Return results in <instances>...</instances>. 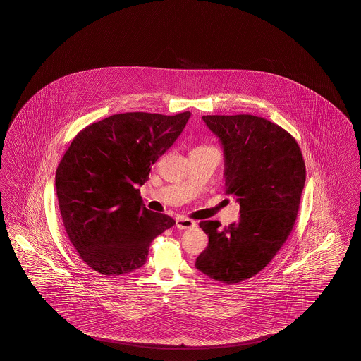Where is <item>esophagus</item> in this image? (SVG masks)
I'll return each mask as SVG.
<instances>
[{
  "mask_svg": "<svg viewBox=\"0 0 361 361\" xmlns=\"http://www.w3.org/2000/svg\"><path fill=\"white\" fill-rule=\"evenodd\" d=\"M176 226L180 230L192 229L196 226V222L192 219H185L183 216H178L176 219Z\"/></svg>",
  "mask_w": 361,
  "mask_h": 361,
  "instance_id": "1",
  "label": "esophagus"
}]
</instances>
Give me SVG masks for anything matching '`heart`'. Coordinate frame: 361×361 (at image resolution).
Wrapping results in <instances>:
<instances>
[{"label":"heart","mask_w":361,"mask_h":361,"mask_svg":"<svg viewBox=\"0 0 361 361\" xmlns=\"http://www.w3.org/2000/svg\"><path fill=\"white\" fill-rule=\"evenodd\" d=\"M197 148H212V147H208V145H201V147H197Z\"/></svg>","instance_id":"obj_1"}]
</instances>
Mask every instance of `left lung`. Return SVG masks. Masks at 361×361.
<instances>
[{
	"label": "left lung",
	"instance_id": "8db88e82",
	"mask_svg": "<svg viewBox=\"0 0 361 361\" xmlns=\"http://www.w3.org/2000/svg\"><path fill=\"white\" fill-rule=\"evenodd\" d=\"M202 121L224 148L226 195L240 204L237 222L219 229L202 221L208 247L198 271L222 283H240L263 270L295 224L306 165L295 139L278 124L254 115H207Z\"/></svg>",
	"mask_w": 361,
	"mask_h": 361
}]
</instances>
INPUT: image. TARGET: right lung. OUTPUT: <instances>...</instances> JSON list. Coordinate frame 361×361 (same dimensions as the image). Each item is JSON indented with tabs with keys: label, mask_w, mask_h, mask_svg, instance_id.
<instances>
[{
	"label": "right lung",
	"mask_w": 361,
	"mask_h": 361,
	"mask_svg": "<svg viewBox=\"0 0 361 361\" xmlns=\"http://www.w3.org/2000/svg\"><path fill=\"white\" fill-rule=\"evenodd\" d=\"M189 118V111L118 114L90 124L70 144L56 168V197L68 240L92 270L116 276L142 267L151 242L175 225L144 207L137 186Z\"/></svg>",
	"instance_id": "right-lung-1"
}]
</instances>
